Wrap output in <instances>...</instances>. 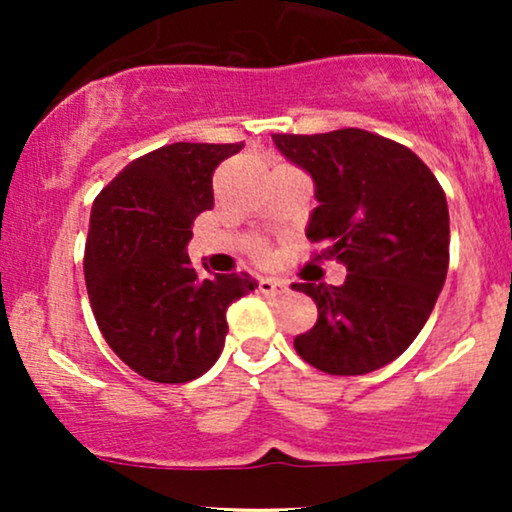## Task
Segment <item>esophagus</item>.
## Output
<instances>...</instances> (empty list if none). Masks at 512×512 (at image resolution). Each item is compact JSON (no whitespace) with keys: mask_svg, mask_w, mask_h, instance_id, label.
Listing matches in <instances>:
<instances>
[{"mask_svg":"<svg viewBox=\"0 0 512 512\" xmlns=\"http://www.w3.org/2000/svg\"><path fill=\"white\" fill-rule=\"evenodd\" d=\"M257 289H260L264 296H284V293H289V284H286L284 279H274V276H262Z\"/></svg>","mask_w":512,"mask_h":512,"instance_id":"1","label":"esophagus"}]
</instances>
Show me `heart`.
Instances as JSON below:
<instances>
[{
	"instance_id": "1",
	"label": "heart",
	"mask_w": 512,
	"mask_h": 512,
	"mask_svg": "<svg viewBox=\"0 0 512 512\" xmlns=\"http://www.w3.org/2000/svg\"><path fill=\"white\" fill-rule=\"evenodd\" d=\"M257 252H262V248H257Z\"/></svg>"
}]
</instances>
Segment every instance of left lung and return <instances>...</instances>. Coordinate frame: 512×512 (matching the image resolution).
<instances>
[{
    "label": "left lung",
    "mask_w": 512,
    "mask_h": 512,
    "mask_svg": "<svg viewBox=\"0 0 512 512\" xmlns=\"http://www.w3.org/2000/svg\"><path fill=\"white\" fill-rule=\"evenodd\" d=\"M315 182L305 236L346 267L344 284H293L317 305L293 339L322 373L366 375L407 351L443 291L450 216L443 187L414 151L366 129L272 134Z\"/></svg>",
    "instance_id": "8db88e82"
}]
</instances>
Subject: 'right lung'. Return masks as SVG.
<instances>
[{
	"label": "right lung",
	"instance_id": "obj_1",
	"mask_svg": "<svg viewBox=\"0 0 512 512\" xmlns=\"http://www.w3.org/2000/svg\"><path fill=\"white\" fill-rule=\"evenodd\" d=\"M243 144L178 142L151 151L96 197L84 276L101 334L154 383L204 375L226 342V310L257 289L250 274L199 279L187 255L192 223L214 207L211 175Z\"/></svg>",
	"mask_w": 512,
	"mask_h": 512
}]
</instances>
